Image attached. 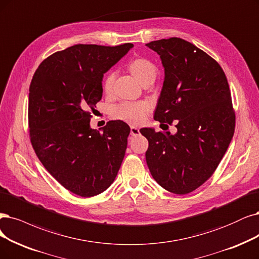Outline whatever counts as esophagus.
Returning a JSON list of instances; mask_svg holds the SVG:
<instances>
[{"mask_svg": "<svg viewBox=\"0 0 259 259\" xmlns=\"http://www.w3.org/2000/svg\"><path fill=\"white\" fill-rule=\"evenodd\" d=\"M130 135L132 137H138L140 135V129L137 127H131L130 128Z\"/></svg>", "mask_w": 259, "mask_h": 259, "instance_id": "34e87169", "label": "esophagus"}]
</instances>
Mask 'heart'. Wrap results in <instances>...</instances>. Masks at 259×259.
I'll use <instances>...</instances> for the list:
<instances>
[{
	"label": "heart",
	"mask_w": 259,
	"mask_h": 259,
	"mask_svg": "<svg viewBox=\"0 0 259 259\" xmlns=\"http://www.w3.org/2000/svg\"><path fill=\"white\" fill-rule=\"evenodd\" d=\"M128 68L131 73L136 76L141 84H144L147 81H155L157 75V67L151 61L139 57L132 60ZM115 79V73L113 71L108 72L102 80V91L105 94H110L113 89V83ZM150 111V107L147 102L144 101H123L115 105L112 111L113 117L128 121L130 123H141L144 121L147 114Z\"/></svg>",
	"instance_id": "obj_1"
}]
</instances>
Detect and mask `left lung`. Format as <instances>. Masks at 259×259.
Masks as SVG:
<instances>
[{"label":"left lung","mask_w":259,"mask_h":259,"mask_svg":"<svg viewBox=\"0 0 259 259\" xmlns=\"http://www.w3.org/2000/svg\"><path fill=\"white\" fill-rule=\"evenodd\" d=\"M146 46L165 71L154 117L177 128L176 135L140 130L148 140L146 162L162 188L188 194L212 176L234 137L231 90L221 66L193 44L171 37Z\"/></svg>","instance_id":"obj_1"}]
</instances>
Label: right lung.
<instances>
[{
    "mask_svg": "<svg viewBox=\"0 0 259 259\" xmlns=\"http://www.w3.org/2000/svg\"><path fill=\"white\" fill-rule=\"evenodd\" d=\"M132 44L74 45L38 67L28 94L31 144L45 168L70 192L92 197L116 177L130 127L111 120L102 131L90 121L102 97V76Z\"/></svg>",
    "mask_w": 259,
    "mask_h": 259,
    "instance_id": "add662e5",
    "label": "right lung"
}]
</instances>
